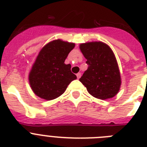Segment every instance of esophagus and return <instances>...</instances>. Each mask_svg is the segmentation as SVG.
I'll list each match as a JSON object with an SVG mask.
<instances>
[{"mask_svg": "<svg viewBox=\"0 0 147 147\" xmlns=\"http://www.w3.org/2000/svg\"><path fill=\"white\" fill-rule=\"evenodd\" d=\"M76 75H77V78H78V79H79L80 77H81V73H80V72H79V73L77 74Z\"/></svg>", "mask_w": 147, "mask_h": 147, "instance_id": "1", "label": "esophagus"}]
</instances>
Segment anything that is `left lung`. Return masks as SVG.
<instances>
[{
	"mask_svg": "<svg viewBox=\"0 0 147 147\" xmlns=\"http://www.w3.org/2000/svg\"><path fill=\"white\" fill-rule=\"evenodd\" d=\"M80 48L88 66L80 81L96 98L113 97L119 91L121 77L111 49L101 42L81 44Z\"/></svg>",
	"mask_w": 147,
	"mask_h": 147,
	"instance_id": "obj_1",
	"label": "left lung"
}]
</instances>
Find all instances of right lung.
Returning <instances> with one entry per match:
<instances>
[{"label":"right lung","mask_w":147,"mask_h":147,"mask_svg":"<svg viewBox=\"0 0 147 147\" xmlns=\"http://www.w3.org/2000/svg\"><path fill=\"white\" fill-rule=\"evenodd\" d=\"M74 47L73 43L58 39L42 49L29 74L30 85L38 96L47 100L57 98L77 78L70 64H64Z\"/></svg>","instance_id":"obj_1"}]
</instances>
